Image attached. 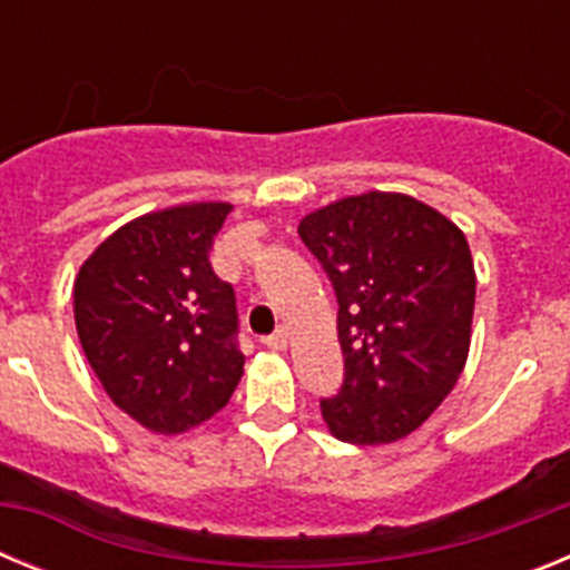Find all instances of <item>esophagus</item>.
I'll return each instance as SVG.
<instances>
[{
  "instance_id": "34e87169",
  "label": "esophagus",
  "mask_w": 570,
  "mask_h": 570,
  "mask_svg": "<svg viewBox=\"0 0 570 570\" xmlns=\"http://www.w3.org/2000/svg\"><path fill=\"white\" fill-rule=\"evenodd\" d=\"M265 345L271 347V351H288V331L285 328H276L274 334L265 340Z\"/></svg>"
}]
</instances>
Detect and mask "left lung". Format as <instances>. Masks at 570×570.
<instances>
[{
    "mask_svg": "<svg viewBox=\"0 0 570 570\" xmlns=\"http://www.w3.org/2000/svg\"><path fill=\"white\" fill-rule=\"evenodd\" d=\"M296 230L340 302L345 382L320 402L322 420L351 445L405 440L454 391L471 351L476 274L465 234L394 190L336 199Z\"/></svg>",
    "mask_w": 570,
    "mask_h": 570,
    "instance_id": "1",
    "label": "left lung"
}]
</instances>
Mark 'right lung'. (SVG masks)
Listing matches in <instances>:
<instances>
[{
  "label": "right lung",
  "mask_w": 570,
  "mask_h": 570,
  "mask_svg": "<svg viewBox=\"0 0 570 570\" xmlns=\"http://www.w3.org/2000/svg\"><path fill=\"white\" fill-rule=\"evenodd\" d=\"M230 210L188 203L136 216L99 242L73 279V320L94 374L154 434L203 425L242 380L234 288L208 262Z\"/></svg>",
  "instance_id": "add662e5"
}]
</instances>
